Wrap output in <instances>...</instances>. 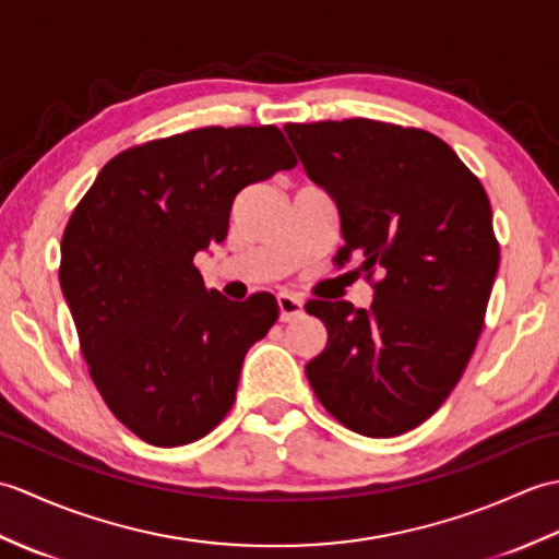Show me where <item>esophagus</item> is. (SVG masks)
<instances>
[{"label": "esophagus", "mask_w": 559, "mask_h": 559, "mask_svg": "<svg viewBox=\"0 0 559 559\" xmlns=\"http://www.w3.org/2000/svg\"><path fill=\"white\" fill-rule=\"evenodd\" d=\"M276 300L281 310V322H290V319H298L302 314V300L295 298V295L281 293Z\"/></svg>", "instance_id": "34e87169"}]
</instances>
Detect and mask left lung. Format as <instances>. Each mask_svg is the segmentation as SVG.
I'll use <instances>...</instances> for the list:
<instances>
[{"label": "left lung", "instance_id": "8db88e82", "mask_svg": "<svg viewBox=\"0 0 559 559\" xmlns=\"http://www.w3.org/2000/svg\"><path fill=\"white\" fill-rule=\"evenodd\" d=\"M283 129L338 209V264L358 254L370 276L384 271L370 310L305 305L329 331L307 379L348 430L408 432L442 406L476 350L500 266L488 194L423 129L362 117Z\"/></svg>", "mask_w": 559, "mask_h": 559}]
</instances>
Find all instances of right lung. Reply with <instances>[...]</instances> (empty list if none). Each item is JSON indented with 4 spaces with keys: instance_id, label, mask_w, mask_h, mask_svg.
Returning a JSON list of instances; mask_svg holds the SVG:
<instances>
[{
    "instance_id": "obj_1",
    "label": "right lung",
    "mask_w": 559,
    "mask_h": 559,
    "mask_svg": "<svg viewBox=\"0 0 559 559\" xmlns=\"http://www.w3.org/2000/svg\"><path fill=\"white\" fill-rule=\"evenodd\" d=\"M295 163L273 124L192 129L122 151L71 213L59 286L93 384L144 442H197L230 411L278 305L206 290L194 254L225 240L240 189Z\"/></svg>"
}]
</instances>
